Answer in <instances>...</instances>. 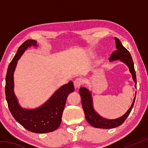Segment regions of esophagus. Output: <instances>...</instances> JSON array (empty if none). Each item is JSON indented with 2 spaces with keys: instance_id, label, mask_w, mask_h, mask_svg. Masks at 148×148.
I'll list each match as a JSON object with an SVG mask.
<instances>
[{
  "instance_id": "obj_1",
  "label": "esophagus",
  "mask_w": 148,
  "mask_h": 148,
  "mask_svg": "<svg viewBox=\"0 0 148 148\" xmlns=\"http://www.w3.org/2000/svg\"><path fill=\"white\" fill-rule=\"evenodd\" d=\"M83 84V80H82L81 78H77L74 80V86L75 89H78Z\"/></svg>"
}]
</instances>
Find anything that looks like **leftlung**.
Listing matches in <instances>:
<instances>
[{"label":"left lung","mask_w":148,"mask_h":148,"mask_svg":"<svg viewBox=\"0 0 148 148\" xmlns=\"http://www.w3.org/2000/svg\"><path fill=\"white\" fill-rule=\"evenodd\" d=\"M115 41H116V51H114L112 53L110 58L109 59L110 61H116V60H120L121 62H123L128 66L129 71L132 74V79L134 82V87H136V72L134 71V63L132 61V57L130 54L129 51L125 47L123 46L121 42L119 40L115 37ZM79 93L81 96L82 104L83 107L85 116L87 122L91 125V126L96 127V128L100 129H112L117 127L123 124L125 119L127 118L129 115L131 113V110L133 108L135 98H136V92H135V97L132 101L131 106L127 110L126 113L121 117L114 119H108L102 117L95 111L93 107V102H92V98L91 92L89 91L88 89L86 87H81L79 89Z\"/></svg>","instance_id":"8db88e82"}]
</instances>
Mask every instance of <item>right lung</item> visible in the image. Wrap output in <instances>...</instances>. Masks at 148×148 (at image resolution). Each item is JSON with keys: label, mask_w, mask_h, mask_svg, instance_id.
<instances>
[{"label": "right lung", "mask_w": 148, "mask_h": 148, "mask_svg": "<svg viewBox=\"0 0 148 148\" xmlns=\"http://www.w3.org/2000/svg\"><path fill=\"white\" fill-rule=\"evenodd\" d=\"M37 47L34 40H27L18 48L16 56L10 63L6 76L5 94L10 111L14 119L25 129L35 133H46L58 129L67 97L74 91L72 81L57 90L42 106L36 108H22L14 93V74L17 61L29 47Z\"/></svg>", "instance_id": "right-lung-1"}]
</instances>
